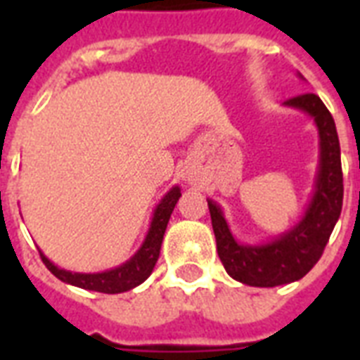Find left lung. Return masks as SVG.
Here are the masks:
<instances>
[{
    "mask_svg": "<svg viewBox=\"0 0 360 360\" xmlns=\"http://www.w3.org/2000/svg\"><path fill=\"white\" fill-rule=\"evenodd\" d=\"M284 104L307 112L319 132V172L304 217L271 243L240 245L231 236L222 209L207 200L217 250L226 273L237 282L256 288H274L302 278L323 254L344 200L340 141L330 112L314 93L293 97Z\"/></svg>",
    "mask_w": 360,
    "mask_h": 360,
    "instance_id": "1",
    "label": "left lung"
}]
</instances>
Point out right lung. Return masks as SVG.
<instances>
[{"instance_id":"right-lung-1","label":"right lung","mask_w":360,"mask_h":360,"mask_svg":"<svg viewBox=\"0 0 360 360\" xmlns=\"http://www.w3.org/2000/svg\"><path fill=\"white\" fill-rule=\"evenodd\" d=\"M179 196V186L169 188L168 194L160 200V203L155 209V213H153L151 226H149V231H147L146 240L140 246V250L136 252L129 262H124L123 265H120V267L110 269V271H104V273L93 274L70 273V271H65V269H59L58 265H53L41 252L42 263L61 282L78 285L82 290L98 291V293H123V291L132 290L136 285H140L143 280H147V276L153 273L155 263L158 259V254H160L164 231H166L168 220L172 217V211H174Z\"/></svg>"}]
</instances>
